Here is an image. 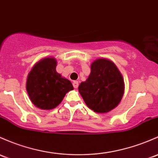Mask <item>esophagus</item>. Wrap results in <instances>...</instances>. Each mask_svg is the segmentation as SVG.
Listing matches in <instances>:
<instances>
[{"instance_id":"34e87169","label":"esophagus","mask_w":158,"mask_h":158,"mask_svg":"<svg viewBox=\"0 0 158 158\" xmlns=\"http://www.w3.org/2000/svg\"><path fill=\"white\" fill-rule=\"evenodd\" d=\"M73 87L75 89H77L78 86H79V82L77 81H75V82H73Z\"/></svg>"}]
</instances>
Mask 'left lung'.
Listing matches in <instances>:
<instances>
[{
	"label": "left lung",
	"instance_id": "8db88e82",
	"mask_svg": "<svg viewBox=\"0 0 158 158\" xmlns=\"http://www.w3.org/2000/svg\"><path fill=\"white\" fill-rule=\"evenodd\" d=\"M78 89L89 108L105 114L117 107L123 96L125 85L115 64L107 58H98L92 62L90 75Z\"/></svg>",
	"mask_w": 158,
	"mask_h": 158
}]
</instances>
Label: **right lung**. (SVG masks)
Wrapping results in <instances>:
<instances>
[{"label": "right lung", "instance_id": "obj_1", "mask_svg": "<svg viewBox=\"0 0 158 158\" xmlns=\"http://www.w3.org/2000/svg\"><path fill=\"white\" fill-rule=\"evenodd\" d=\"M57 60L44 57L36 63L26 80V91L32 104L38 108L52 110L57 107L73 86L69 79L56 71Z\"/></svg>", "mask_w": 158, "mask_h": 158}]
</instances>
